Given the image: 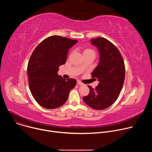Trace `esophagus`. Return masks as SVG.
<instances>
[{"label":"esophagus","mask_w":152,"mask_h":152,"mask_svg":"<svg viewBox=\"0 0 152 152\" xmlns=\"http://www.w3.org/2000/svg\"><path fill=\"white\" fill-rule=\"evenodd\" d=\"M77 84L79 85H83V83H82L80 80H77Z\"/></svg>","instance_id":"34e87169"}]
</instances>
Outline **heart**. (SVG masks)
I'll use <instances>...</instances> for the list:
<instances>
[{"mask_svg":"<svg viewBox=\"0 0 152 152\" xmlns=\"http://www.w3.org/2000/svg\"><path fill=\"white\" fill-rule=\"evenodd\" d=\"M94 53V51L91 49H85L84 50H83V54H86V53Z\"/></svg>","mask_w":152,"mask_h":152,"instance_id":"1","label":"heart"}]
</instances>
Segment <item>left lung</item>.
<instances>
[{
  "mask_svg": "<svg viewBox=\"0 0 152 152\" xmlns=\"http://www.w3.org/2000/svg\"><path fill=\"white\" fill-rule=\"evenodd\" d=\"M90 41L99 52V62L91 73L99 83L96 88L88 85L90 93L83 100L93 109L102 110L117 99L124 81L125 66L120 51L111 42L102 37Z\"/></svg>",
  "mask_w": 152,
  "mask_h": 152,
  "instance_id": "left-lung-1",
  "label": "left lung"
}]
</instances>
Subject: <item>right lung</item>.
<instances>
[{"instance_id": "right-lung-1", "label": "right lung", "mask_w": 152, "mask_h": 152, "mask_svg": "<svg viewBox=\"0 0 152 152\" xmlns=\"http://www.w3.org/2000/svg\"><path fill=\"white\" fill-rule=\"evenodd\" d=\"M77 42L54 35L41 42L35 49L28 65L29 86L38 102L46 109L63 105L76 85L74 79H64L58 75L59 67L66 62L69 50Z\"/></svg>"}]
</instances>
